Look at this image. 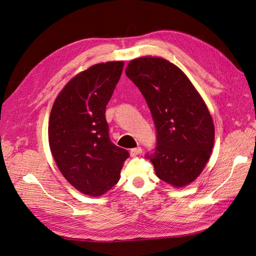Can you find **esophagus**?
Listing matches in <instances>:
<instances>
[{
	"label": "esophagus",
	"instance_id": "esophagus-1",
	"mask_svg": "<svg viewBox=\"0 0 256 256\" xmlns=\"http://www.w3.org/2000/svg\"><path fill=\"white\" fill-rule=\"evenodd\" d=\"M142 152V148L140 146H138V147H136V148H132L130 150V154L132 157H136V156H138V154H140Z\"/></svg>",
	"mask_w": 256,
	"mask_h": 256
}]
</instances>
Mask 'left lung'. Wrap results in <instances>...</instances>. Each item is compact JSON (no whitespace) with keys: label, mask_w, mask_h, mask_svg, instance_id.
Instances as JSON below:
<instances>
[{"label":"left lung","mask_w":256,"mask_h":256,"mask_svg":"<svg viewBox=\"0 0 256 256\" xmlns=\"http://www.w3.org/2000/svg\"><path fill=\"white\" fill-rule=\"evenodd\" d=\"M126 76L142 92L157 131L146 158L156 175L184 187L202 173L210 157L214 126L204 100L180 68L161 58L130 60Z\"/></svg>","instance_id":"obj_1"}]
</instances>
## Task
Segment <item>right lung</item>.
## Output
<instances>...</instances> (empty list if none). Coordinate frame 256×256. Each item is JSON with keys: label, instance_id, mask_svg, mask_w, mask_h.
Listing matches in <instances>:
<instances>
[{"label": "right lung", "instance_id": "obj_1", "mask_svg": "<svg viewBox=\"0 0 256 256\" xmlns=\"http://www.w3.org/2000/svg\"><path fill=\"white\" fill-rule=\"evenodd\" d=\"M124 62L90 67L69 81L53 104L49 120L52 156L67 182L84 194L99 196L120 180L129 152L111 142L106 108Z\"/></svg>", "mask_w": 256, "mask_h": 256}]
</instances>
